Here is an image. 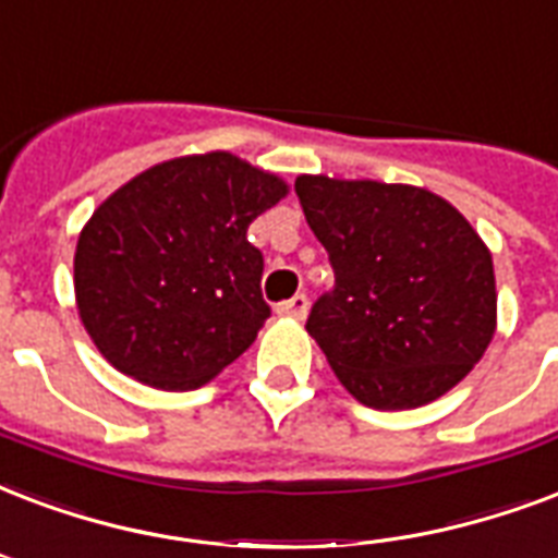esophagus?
I'll return each mask as SVG.
<instances>
[{"label": "esophagus", "instance_id": "obj_1", "mask_svg": "<svg viewBox=\"0 0 558 558\" xmlns=\"http://www.w3.org/2000/svg\"><path fill=\"white\" fill-rule=\"evenodd\" d=\"M307 307H310V301L304 292H298V295H292L289 301H280L278 304V316H287V318H301L307 316Z\"/></svg>", "mask_w": 558, "mask_h": 558}]
</instances>
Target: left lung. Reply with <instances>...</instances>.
Returning a JSON list of instances; mask_svg holds the SVG:
<instances>
[{
	"mask_svg": "<svg viewBox=\"0 0 558 558\" xmlns=\"http://www.w3.org/2000/svg\"><path fill=\"white\" fill-rule=\"evenodd\" d=\"M298 202L333 266L307 333L372 410H415L450 392L497 327L486 242L441 195L410 184L301 175Z\"/></svg>",
	"mask_w": 558,
	"mask_h": 558,
	"instance_id": "left-lung-1",
	"label": "left lung"
}]
</instances>
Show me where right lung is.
<instances>
[{
	"mask_svg": "<svg viewBox=\"0 0 558 558\" xmlns=\"http://www.w3.org/2000/svg\"><path fill=\"white\" fill-rule=\"evenodd\" d=\"M287 181L231 151L157 163L105 198L75 248V304L101 356L128 377L198 389L269 318L248 225Z\"/></svg>",
	"mask_w": 558,
	"mask_h": 558,
	"instance_id": "1",
	"label": "right lung"
}]
</instances>
